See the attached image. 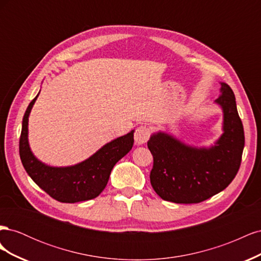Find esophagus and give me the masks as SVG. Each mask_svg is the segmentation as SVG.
Instances as JSON below:
<instances>
[{"label":"esophagus","instance_id":"34e87169","mask_svg":"<svg viewBox=\"0 0 261 261\" xmlns=\"http://www.w3.org/2000/svg\"><path fill=\"white\" fill-rule=\"evenodd\" d=\"M150 136V129L147 127L146 125L139 126V127L135 132V143L137 145H144L147 143Z\"/></svg>","mask_w":261,"mask_h":261}]
</instances>
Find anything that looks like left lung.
Here are the masks:
<instances>
[{"instance_id": "left-lung-1", "label": "left lung", "mask_w": 261, "mask_h": 261, "mask_svg": "<svg viewBox=\"0 0 261 261\" xmlns=\"http://www.w3.org/2000/svg\"><path fill=\"white\" fill-rule=\"evenodd\" d=\"M215 101L223 112L222 135L210 147L187 145L165 132L152 134L148 148L153 155L150 183L163 200L198 203L222 192L238 174L245 145L244 128L234 92L220 83Z\"/></svg>"}]
</instances>
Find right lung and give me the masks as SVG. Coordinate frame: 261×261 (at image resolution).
Segmentation results:
<instances>
[{
    "instance_id": "add662e5",
    "label": "right lung",
    "mask_w": 261,
    "mask_h": 261,
    "mask_svg": "<svg viewBox=\"0 0 261 261\" xmlns=\"http://www.w3.org/2000/svg\"><path fill=\"white\" fill-rule=\"evenodd\" d=\"M39 93L29 103L22 118L19 155L23 168L31 179L55 200L74 203L96 198L106 188L116 162L130 151L135 130L111 140L80 163L69 167H51L37 159L28 141L29 114Z\"/></svg>"
}]
</instances>
